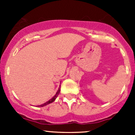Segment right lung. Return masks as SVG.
Instances as JSON below:
<instances>
[{
	"instance_id": "obj_1",
	"label": "right lung",
	"mask_w": 135,
	"mask_h": 135,
	"mask_svg": "<svg viewBox=\"0 0 135 135\" xmlns=\"http://www.w3.org/2000/svg\"><path fill=\"white\" fill-rule=\"evenodd\" d=\"M60 88H61V85H59V89H58V91H57L56 94H55V95H54V96L53 97L51 98V99H50V100H49L48 101H47V102H46V103H44V104H41V105H38V107H44V106H46V105H47V104H50V103H53V102H54V100H55V99H56V98L57 97L58 95H59V94L60 93V90H61V89H60Z\"/></svg>"
}]
</instances>
